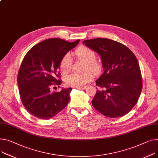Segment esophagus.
Instances as JSON below:
<instances>
[{"mask_svg": "<svg viewBox=\"0 0 158 158\" xmlns=\"http://www.w3.org/2000/svg\"><path fill=\"white\" fill-rule=\"evenodd\" d=\"M76 88L78 89H85L86 88V86H80V87H77Z\"/></svg>", "mask_w": 158, "mask_h": 158, "instance_id": "1", "label": "esophagus"}]
</instances>
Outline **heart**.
<instances>
[{
	"label": "heart",
	"mask_w": 158,
	"mask_h": 158,
	"mask_svg": "<svg viewBox=\"0 0 158 158\" xmlns=\"http://www.w3.org/2000/svg\"><path fill=\"white\" fill-rule=\"evenodd\" d=\"M76 55L81 60L85 61V70H90L94 73H97L100 70V65L95 60L96 53L93 50L85 46H79L76 51ZM72 67V58L69 53L63 56L60 62V69L64 73H67L70 71ZM93 77V73L86 71L82 73H72L67 76L65 83L67 86L80 87L85 85L91 80Z\"/></svg>",
	"instance_id": "heart-1"
}]
</instances>
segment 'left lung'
<instances>
[{"label":"left lung","instance_id":"obj_1","mask_svg":"<svg viewBox=\"0 0 158 158\" xmlns=\"http://www.w3.org/2000/svg\"><path fill=\"white\" fill-rule=\"evenodd\" d=\"M83 44L100 56L103 73L96 81L91 101L98 112L109 118L128 114L137 103L142 88L139 61L133 52L117 41L105 38L85 40Z\"/></svg>","mask_w":158,"mask_h":158}]
</instances>
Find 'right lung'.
I'll list each match as a JSON object with an SVG mask.
<instances>
[{
    "label": "right lung",
    "instance_id": "obj_1",
    "mask_svg": "<svg viewBox=\"0 0 158 158\" xmlns=\"http://www.w3.org/2000/svg\"><path fill=\"white\" fill-rule=\"evenodd\" d=\"M79 41L48 39L31 48L25 56L18 72V85L24 107L34 116L51 119L69 103L72 88H63L60 92H52L50 88L61 84L57 79L60 76V60Z\"/></svg>",
    "mask_w": 158,
    "mask_h": 158
}]
</instances>
